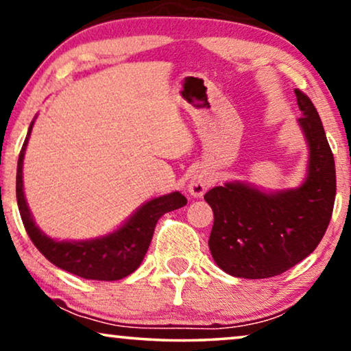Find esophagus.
<instances>
[{
    "mask_svg": "<svg viewBox=\"0 0 351 351\" xmlns=\"http://www.w3.org/2000/svg\"><path fill=\"white\" fill-rule=\"evenodd\" d=\"M213 182V176L204 169H199L194 175L191 176L187 182V191L192 197H202L208 189V186Z\"/></svg>",
    "mask_w": 351,
    "mask_h": 351,
    "instance_id": "esophagus-1",
    "label": "esophagus"
}]
</instances>
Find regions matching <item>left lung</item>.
Wrapping results in <instances>:
<instances>
[{"label":"left lung","mask_w":351,"mask_h":351,"mask_svg":"<svg viewBox=\"0 0 351 351\" xmlns=\"http://www.w3.org/2000/svg\"><path fill=\"white\" fill-rule=\"evenodd\" d=\"M308 146L307 173L298 187L263 191L229 181L205 194L215 215L208 246L215 263L237 278H270L294 267L322 241L332 216L335 165L317 108L295 88Z\"/></svg>","instance_id":"1"}]
</instances>
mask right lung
I'll use <instances>...</instances> for the list:
<instances>
[{
  "mask_svg": "<svg viewBox=\"0 0 351 351\" xmlns=\"http://www.w3.org/2000/svg\"><path fill=\"white\" fill-rule=\"evenodd\" d=\"M33 124L34 119L29 124L25 143L19 154L16 192L23 226L34 246L58 269L86 280L114 281L135 272L149 248L157 221L169 211L184 206L187 204L186 197L175 191L147 200L136 208L135 213L128 216L124 224L97 239L62 241L52 239L34 223L23 192V157Z\"/></svg>",
  "mask_w": 351,
  "mask_h": 351,
  "instance_id": "1",
  "label": "right lung"
}]
</instances>
